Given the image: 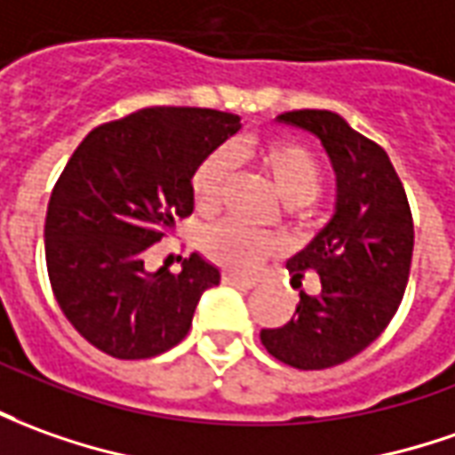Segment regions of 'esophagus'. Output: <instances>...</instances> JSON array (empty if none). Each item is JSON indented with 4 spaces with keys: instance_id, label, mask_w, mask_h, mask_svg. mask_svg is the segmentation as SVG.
<instances>
[{
    "instance_id": "34e87169",
    "label": "esophagus",
    "mask_w": 455,
    "mask_h": 455,
    "mask_svg": "<svg viewBox=\"0 0 455 455\" xmlns=\"http://www.w3.org/2000/svg\"><path fill=\"white\" fill-rule=\"evenodd\" d=\"M222 282L235 284V287H255L258 277H245V275H237V272H222Z\"/></svg>"
}]
</instances>
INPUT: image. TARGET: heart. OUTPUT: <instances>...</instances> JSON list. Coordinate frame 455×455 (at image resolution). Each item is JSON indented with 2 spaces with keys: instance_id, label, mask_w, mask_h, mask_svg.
I'll list each match as a JSON object with an SVG mask.
<instances>
[{
  "instance_id": "1",
  "label": "heart",
  "mask_w": 455,
  "mask_h": 455,
  "mask_svg": "<svg viewBox=\"0 0 455 455\" xmlns=\"http://www.w3.org/2000/svg\"><path fill=\"white\" fill-rule=\"evenodd\" d=\"M243 153L258 163L275 188V193L287 205H307L322 193L324 173H322V165L315 158V153L294 140L269 138L252 148L230 146V148L212 150L197 163L193 178H190L193 203L197 210L210 212L218 208L222 190L228 186L230 158L243 156ZM200 250L205 252V258L218 262L222 267L245 272V269L258 267L259 259L272 250V243L265 235L252 233L240 222L222 220L205 230L203 240H200Z\"/></svg>"
}]
</instances>
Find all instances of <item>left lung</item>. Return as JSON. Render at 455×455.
Masks as SVG:
<instances>
[{
    "label": "left lung",
    "instance_id": "1",
    "mask_svg": "<svg viewBox=\"0 0 455 455\" xmlns=\"http://www.w3.org/2000/svg\"><path fill=\"white\" fill-rule=\"evenodd\" d=\"M277 121L322 140L337 175V205L312 243L287 259L292 282L317 272L319 292H299L294 317L262 329L259 339L294 369H329L366 349L396 315L411 269V210L387 150L339 114L305 108Z\"/></svg>",
    "mask_w": 455,
    "mask_h": 455
}]
</instances>
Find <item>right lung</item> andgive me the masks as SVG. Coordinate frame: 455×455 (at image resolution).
<instances>
[{
  "label": "right lung",
  "instance_id": "right-lung-1",
  "mask_svg": "<svg viewBox=\"0 0 455 455\" xmlns=\"http://www.w3.org/2000/svg\"><path fill=\"white\" fill-rule=\"evenodd\" d=\"M240 131L212 108H143L93 128L54 186L44 243L66 319L116 359H148L186 339L200 294L220 269L193 252L148 272L143 255L193 212L197 163Z\"/></svg>",
  "mask_w": 455,
  "mask_h": 455
}]
</instances>
